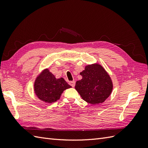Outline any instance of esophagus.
<instances>
[{"label": "esophagus", "mask_w": 148, "mask_h": 148, "mask_svg": "<svg viewBox=\"0 0 148 148\" xmlns=\"http://www.w3.org/2000/svg\"><path fill=\"white\" fill-rule=\"evenodd\" d=\"M69 84L72 87H74L75 86V81H71L69 82Z\"/></svg>", "instance_id": "34e87169"}]
</instances>
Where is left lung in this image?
<instances>
[{
	"label": "left lung",
	"mask_w": 148,
	"mask_h": 148,
	"mask_svg": "<svg viewBox=\"0 0 148 148\" xmlns=\"http://www.w3.org/2000/svg\"><path fill=\"white\" fill-rule=\"evenodd\" d=\"M82 79L76 82L75 89L83 99L91 104L104 102L112 91V82L100 65H88L80 73Z\"/></svg>",
	"instance_id": "8db88e82"
}]
</instances>
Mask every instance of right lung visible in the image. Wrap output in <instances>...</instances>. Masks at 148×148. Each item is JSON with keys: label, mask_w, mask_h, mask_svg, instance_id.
I'll list each match as a JSON object with an SVG mask.
<instances>
[{"label": "right lung", "mask_w": 148, "mask_h": 148, "mask_svg": "<svg viewBox=\"0 0 148 148\" xmlns=\"http://www.w3.org/2000/svg\"><path fill=\"white\" fill-rule=\"evenodd\" d=\"M71 87L64 78L56 79L48 70H44L34 83V91L37 96L47 103L57 101L65 89Z\"/></svg>", "instance_id": "right-lung-1"}]
</instances>
